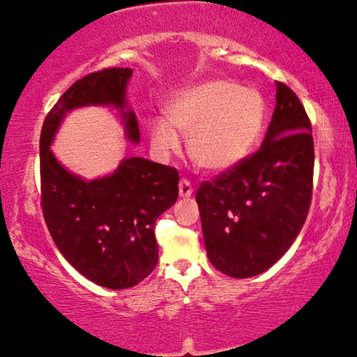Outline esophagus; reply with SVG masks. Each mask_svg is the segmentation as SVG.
I'll list each match as a JSON object with an SVG mask.
<instances>
[{
	"instance_id": "1",
	"label": "esophagus",
	"mask_w": 357,
	"mask_h": 357,
	"mask_svg": "<svg viewBox=\"0 0 357 357\" xmlns=\"http://www.w3.org/2000/svg\"><path fill=\"white\" fill-rule=\"evenodd\" d=\"M178 193H180V197H182V198L192 197L193 187H192V183H190L188 178H182V180H180V183H178Z\"/></svg>"
}]
</instances>
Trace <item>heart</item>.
Returning a JSON list of instances; mask_svg holds the SVG:
<instances>
[{"label":"heart","mask_w":357,"mask_h":357,"mask_svg":"<svg viewBox=\"0 0 357 357\" xmlns=\"http://www.w3.org/2000/svg\"><path fill=\"white\" fill-rule=\"evenodd\" d=\"M169 121L151 123V141L160 153L178 149L175 130L188 138V154L198 167L222 172L255 149L266 121V102L255 87L213 79L183 91L167 107Z\"/></svg>","instance_id":"obj_1"}]
</instances>
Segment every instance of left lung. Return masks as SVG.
Masks as SVG:
<instances>
[{
	"label": "left lung",
	"instance_id": "obj_1",
	"mask_svg": "<svg viewBox=\"0 0 357 357\" xmlns=\"http://www.w3.org/2000/svg\"><path fill=\"white\" fill-rule=\"evenodd\" d=\"M314 159L309 115L291 87L278 82L260 149L197 190L204 245L216 270L250 278L284 255L309 214Z\"/></svg>",
	"mask_w": 357,
	"mask_h": 357
}]
</instances>
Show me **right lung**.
<instances>
[{
    "label": "right lung",
    "instance_id": "add662e5",
    "mask_svg": "<svg viewBox=\"0 0 357 357\" xmlns=\"http://www.w3.org/2000/svg\"><path fill=\"white\" fill-rule=\"evenodd\" d=\"M128 68H105L77 79L43 120L40 199L48 232L82 276L109 289L133 287L158 265L154 224L178 198V172L130 158L110 177L86 182L56 162L50 143L68 110L89 104L125 107ZM126 136L139 141L138 120L125 112Z\"/></svg>",
    "mask_w": 357,
    "mask_h": 357
}]
</instances>
